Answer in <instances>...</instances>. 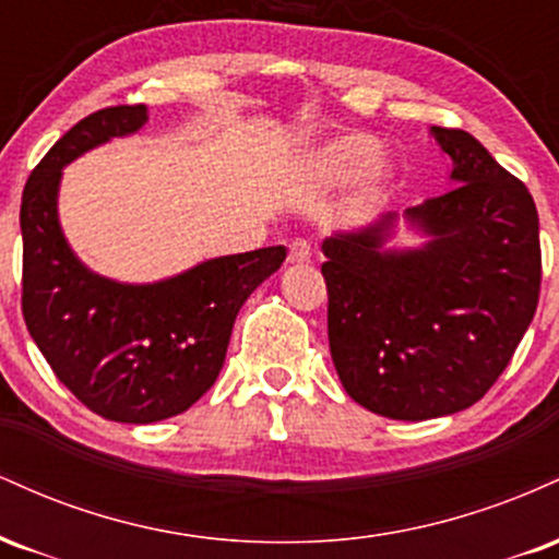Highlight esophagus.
<instances>
[{
  "label": "esophagus",
  "mask_w": 559,
  "mask_h": 559,
  "mask_svg": "<svg viewBox=\"0 0 559 559\" xmlns=\"http://www.w3.org/2000/svg\"><path fill=\"white\" fill-rule=\"evenodd\" d=\"M310 258H312L310 241L297 239V241L288 243V260L292 262H310Z\"/></svg>",
  "instance_id": "34e87169"
}]
</instances>
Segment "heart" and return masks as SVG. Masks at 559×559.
I'll list each match as a JSON object with an SVG mask.
<instances>
[{"mask_svg": "<svg viewBox=\"0 0 559 559\" xmlns=\"http://www.w3.org/2000/svg\"><path fill=\"white\" fill-rule=\"evenodd\" d=\"M378 155H381V141L365 133H352V136L331 141L318 152L316 173L325 181H352L373 168Z\"/></svg>", "mask_w": 559, "mask_h": 559, "instance_id": "obj_1", "label": "heart"}]
</instances>
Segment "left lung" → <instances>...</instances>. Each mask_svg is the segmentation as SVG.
<instances>
[{
  "label": "left lung",
  "instance_id": "8db88e82",
  "mask_svg": "<svg viewBox=\"0 0 559 559\" xmlns=\"http://www.w3.org/2000/svg\"><path fill=\"white\" fill-rule=\"evenodd\" d=\"M431 133L457 183L407 210L431 241L383 252L391 215L323 241L336 373L352 400L394 420L476 404L510 365L542 292L531 191L471 133L441 126Z\"/></svg>",
  "mask_w": 559,
  "mask_h": 559
}]
</instances>
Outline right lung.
<instances>
[{"mask_svg":"<svg viewBox=\"0 0 559 559\" xmlns=\"http://www.w3.org/2000/svg\"><path fill=\"white\" fill-rule=\"evenodd\" d=\"M146 120V105L105 107L79 120L31 173L21 202L28 333L62 386L118 423L173 418L213 386L241 305L286 260L284 247H262L150 286L88 273L57 223L62 165Z\"/></svg>","mask_w":559,"mask_h":559,"instance_id":"right-lung-1","label":"right lung"}]
</instances>
